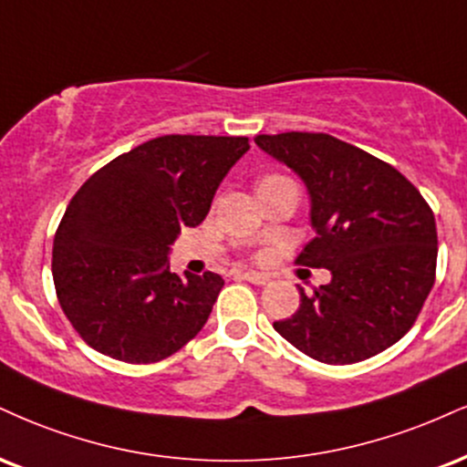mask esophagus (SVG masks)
Segmentation results:
<instances>
[{
  "label": "esophagus",
  "mask_w": 467,
  "mask_h": 467,
  "mask_svg": "<svg viewBox=\"0 0 467 467\" xmlns=\"http://www.w3.org/2000/svg\"><path fill=\"white\" fill-rule=\"evenodd\" d=\"M244 278L248 280V283H252V285H267V283H269V276H267V274L254 272V269H245V272H244Z\"/></svg>",
  "instance_id": "34e87169"
}]
</instances>
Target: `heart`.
Listing matches in <instances>:
<instances>
[{"mask_svg": "<svg viewBox=\"0 0 467 467\" xmlns=\"http://www.w3.org/2000/svg\"><path fill=\"white\" fill-rule=\"evenodd\" d=\"M278 180H285V178H278V176H265V178H261V180H258V184H256V189H258V187H265V184H272V182H278Z\"/></svg>", "mask_w": 467, "mask_h": 467, "instance_id": "b5f03b06", "label": "heart"}]
</instances>
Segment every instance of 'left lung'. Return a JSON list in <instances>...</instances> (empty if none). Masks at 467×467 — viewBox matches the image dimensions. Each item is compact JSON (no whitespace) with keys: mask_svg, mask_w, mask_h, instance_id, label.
Returning <instances> with one entry per match:
<instances>
[{"mask_svg":"<svg viewBox=\"0 0 467 467\" xmlns=\"http://www.w3.org/2000/svg\"><path fill=\"white\" fill-rule=\"evenodd\" d=\"M254 143L305 182L308 241L297 256L330 283L300 289L274 328L316 361L358 363L402 339L435 283L437 228L420 191L387 162L322 132L261 134Z\"/></svg>","mask_w":467,"mask_h":467,"instance_id":"8db88e82","label":"left lung"}]
</instances>
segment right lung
Returning <instances> with one entry per match:
<instances>
[{
	"mask_svg": "<svg viewBox=\"0 0 467 467\" xmlns=\"http://www.w3.org/2000/svg\"><path fill=\"white\" fill-rule=\"evenodd\" d=\"M245 137L167 134L95 171L54 237L58 302L88 346L126 363H156L204 328L223 278L170 269L180 228L209 215Z\"/></svg>",
	"mask_w": 467,
	"mask_h": 467,
	"instance_id": "add662e5",
	"label": "right lung"
}]
</instances>
